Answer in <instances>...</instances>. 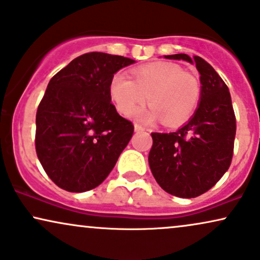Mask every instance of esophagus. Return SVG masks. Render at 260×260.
I'll list each match as a JSON object with an SVG mask.
<instances>
[{"label":"esophagus","instance_id":"esophagus-1","mask_svg":"<svg viewBox=\"0 0 260 260\" xmlns=\"http://www.w3.org/2000/svg\"><path fill=\"white\" fill-rule=\"evenodd\" d=\"M143 130H145V127H143L142 125L135 124V131H143Z\"/></svg>","mask_w":260,"mask_h":260}]
</instances>
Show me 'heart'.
I'll use <instances>...</instances> for the list:
<instances>
[{
  "mask_svg": "<svg viewBox=\"0 0 260 260\" xmlns=\"http://www.w3.org/2000/svg\"><path fill=\"white\" fill-rule=\"evenodd\" d=\"M133 77L118 72L111 79L110 92L120 113L130 114L147 96L149 107L135 112L136 119L143 123L160 118L166 126L175 127L194 114L201 96L197 75L176 63L160 62L137 67Z\"/></svg>",
  "mask_w": 260,
  "mask_h": 260,
  "instance_id": "obj_1",
  "label": "heart"
}]
</instances>
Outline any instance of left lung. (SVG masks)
Instances as JSON below:
<instances>
[{
	"label": "left lung",
	"mask_w": 260,
	"mask_h": 260,
	"mask_svg": "<svg viewBox=\"0 0 260 260\" xmlns=\"http://www.w3.org/2000/svg\"><path fill=\"white\" fill-rule=\"evenodd\" d=\"M166 59L195 62L201 99L195 114L176 133H152L148 161L158 184L178 198H197L210 190L232 164L236 118L229 89L203 57L187 54Z\"/></svg>",
	"instance_id": "1"
}]
</instances>
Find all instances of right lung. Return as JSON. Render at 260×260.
Here are the masks:
<instances>
[{"label": "right lung", "mask_w": 260, "mask_h": 260, "mask_svg": "<svg viewBox=\"0 0 260 260\" xmlns=\"http://www.w3.org/2000/svg\"><path fill=\"white\" fill-rule=\"evenodd\" d=\"M135 60L106 53L73 59L50 79L37 108L36 153L49 178L63 190L100 185L134 134L111 102L113 75Z\"/></svg>", "instance_id": "add662e5"}]
</instances>
